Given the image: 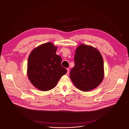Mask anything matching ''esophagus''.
<instances>
[{
    "label": "esophagus",
    "mask_w": 129,
    "mask_h": 129,
    "mask_svg": "<svg viewBox=\"0 0 129 129\" xmlns=\"http://www.w3.org/2000/svg\"><path fill=\"white\" fill-rule=\"evenodd\" d=\"M67 74H68L69 73V68H67Z\"/></svg>",
    "instance_id": "obj_1"
}]
</instances>
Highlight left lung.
<instances>
[{"mask_svg":"<svg viewBox=\"0 0 129 129\" xmlns=\"http://www.w3.org/2000/svg\"><path fill=\"white\" fill-rule=\"evenodd\" d=\"M74 60L70 77L76 87L84 92L97 87L104 77L103 60L98 50L82 44L76 49Z\"/></svg>","mask_w":129,"mask_h":129,"instance_id":"1","label":"left lung"}]
</instances>
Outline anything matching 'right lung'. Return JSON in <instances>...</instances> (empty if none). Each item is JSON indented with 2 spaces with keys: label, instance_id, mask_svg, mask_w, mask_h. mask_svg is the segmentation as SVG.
Listing matches in <instances>:
<instances>
[{
  "label": "right lung",
  "instance_id": "add662e5",
  "mask_svg": "<svg viewBox=\"0 0 129 129\" xmlns=\"http://www.w3.org/2000/svg\"><path fill=\"white\" fill-rule=\"evenodd\" d=\"M57 47L46 43L33 50L28 60L27 74L35 87L47 91L54 88L67 69L61 66L62 58L56 54Z\"/></svg>",
  "mask_w": 129,
  "mask_h": 129
}]
</instances>
